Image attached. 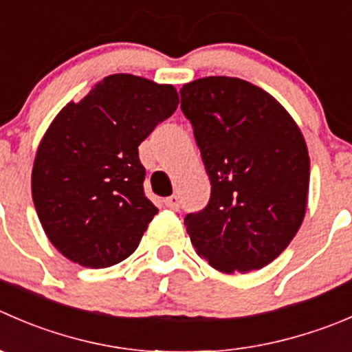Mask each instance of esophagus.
Listing matches in <instances>:
<instances>
[{
  "label": "esophagus",
  "instance_id": "obj_1",
  "mask_svg": "<svg viewBox=\"0 0 352 352\" xmlns=\"http://www.w3.org/2000/svg\"><path fill=\"white\" fill-rule=\"evenodd\" d=\"M165 206L170 208V210L177 211L180 208V197L177 196V194H172V196H168L165 199Z\"/></svg>",
  "mask_w": 352,
  "mask_h": 352
}]
</instances>
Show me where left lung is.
I'll return each mask as SVG.
<instances>
[{"mask_svg": "<svg viewBox=\"0 0 352 352\" xmlns=\"http://www.w3.org/2000/svg\"><path fill=\"white\" fill-rule=\"evenodd\" d=\"M180 100L211 182L206 208L184 220L194 249L223 274L267 267L306 213L309 156L298 124L237 77L197 78Z\"/></svg>", "mask_w": 352, "mask_h": 352, "instance_id": "obj_1", "label": "left lung"}]
</instances>
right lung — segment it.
<instances>
[{
	"mask_svg": "<svg viewBox=\"0 0 352 352\" xmlns=\"http://www.w3.org/2000/svg\"><path fill=\"white\" fill-rule=\"evenodd\" d=\"M177 104L173 85L115 74L51 122L34 160L32 199L65 258L107 268L138 249L158 213L144 196L139 144Z\"/></svg>",
	"mask_w": 352,
	"mask_h": 352,
	"instance_id": "obj_1",
	"label": "right lung"
}]
</instances>
